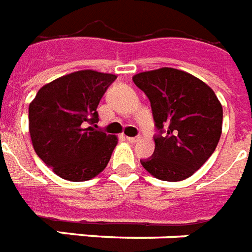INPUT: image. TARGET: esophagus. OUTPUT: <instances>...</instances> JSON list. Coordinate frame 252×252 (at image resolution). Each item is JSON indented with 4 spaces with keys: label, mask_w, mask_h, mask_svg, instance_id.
I'll return each mask as SVG.
<instances>
[{
    "label": "esophagus",
    "mask_w": 252,
    "mask_h": 252,
    "mask_svg": "<svg viewBox=\"0 0 252 252\" xmlns=\"http://www.w3.org/2000/svg\"><path fill=\"white\" fill-rule=\"evenodd\" d=\"M126 141H129L130 144H134L139 141V137H126Z\"/></svg>",
    "instance_id": "1"
}]
</instances>
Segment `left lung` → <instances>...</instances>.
Segmentation results:
<instances>
[{
  "instance_id": "obj_1",
  "label": "left lung",
  "mask_w": 252,
  "mask_h": 252,
  "mask_svg": "<svg viewBox=\"0 0 252 252\" xmlns=\"http://www.w3.org/2000/svg\"><path fill=\"white\" fill-rule=\"evenodd\" d=\"M133 82L151 101L157 134L155 152L140 160L162 181H182L194 174L216 151L223 111L202 80L176 68L134 75Z\"/></svg>"
}]
</instances>
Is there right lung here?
Returning a JSON list of instances; mask_svg holds the SVG:
<instances>
[{"label": "right lung", "mask_w": 252, "mask_h": 252, "mask_svg": "<svg viewBox=\"0 0 252 252\" xmlns=\"http://www.w3.org/2000/svg\"><path fill=\"white\" fill-rule=\"evenodd\" d=\"M116 75L83 70L64 75L38 91L29 105L34 151L59 177L87 181L103 172L118 137L97 130V105Z\"/></svg>", "instance_id": "obj_1"}]
</instances>
